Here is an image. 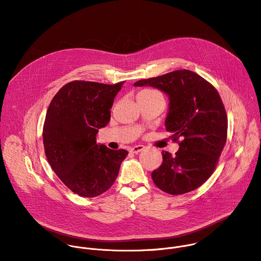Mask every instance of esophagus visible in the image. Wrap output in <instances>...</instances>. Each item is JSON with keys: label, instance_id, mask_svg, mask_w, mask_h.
<instances>
[{"label": "esophagus", "instance_id": "obj_1", "mask_svg": "<svg viewBox=\"0 0 261 261\" xmlns=\"http://www.w3.org/2000/svg\"><path fill=\"white\" fill-rule=\"evenodd\" d=\"M143 150H144V146L141 145V144H139V145L132 146V147L130 148V152H131V153H134V154H138V153L142 152Z\"/></svg>", "mask_w": 261, "mask_h": 261}]
</instances>
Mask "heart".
Here are the masks:
<instances>
[{
    "label": "heart",
    "instance_id": "obj_1",
    "mask_svg": "<svg viewBox=\"0 0 261 261\" xmlns=\"http://www.w3.org/2000/svg\"><path fill=\"white\" fill-rule=\"evenodd\" d=\"M138 96H143V97H153V96H160V94L157 91L154 90H143L141 91Z\"/></svg>",
    "mask_w": 261,
    "mask_h": 261
}]
</instances>
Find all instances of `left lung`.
Instances as JSON below:
<instances>
[{
  "label": "left lung",
  "mask_w": 261,
  "mask_h": 261,
  "mask_svg": "<svg viewBox=\"0 0 261 261\" xmlns=\"http://www.w3.org/2000/svg\"><path fill=\"white\" fill-rule=\"evenodd\" d=\"M134 87L156 88L168 96L166 130L179 148L162 152L161 166L152 172L162 191L180 195L197 189L212 175L227 137V116L217 90L190 70L141 80Z\"/></svg>",
  "instance_id": "1"
}]
</instances>
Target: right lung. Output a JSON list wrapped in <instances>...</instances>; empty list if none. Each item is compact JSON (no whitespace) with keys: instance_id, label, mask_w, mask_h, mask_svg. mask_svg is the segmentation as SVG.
Here are the masks:
<instances>
[{"instance_id":"right-lung-1","label":"right lung","mask_w":261,"mask_h":261,"mask_svg":"<svg viewBox=\"0 0 261 261\" xmlns=\"http://www.w3.org/2000/svg\"><path fill=\"white\" fill-rule=\"evenodd\" d=\"M123 84L71 82L56 94L47 109L43 126L46 158L59 178L80 196L96 197L107 191L128 155L96 141L99 129L110 120V108Z\"/></svg>"}]
</instances>
